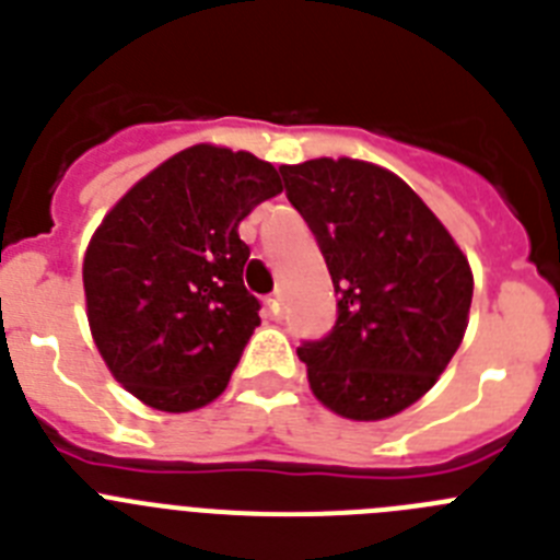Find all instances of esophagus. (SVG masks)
<instances>
[{"instance_id":"34e87169","label":"esophagus","mask_w":560,"mask_h":560,"mask_svg":"<svg viewBox=\"0 0 560 560\" xmlns=\"http://www.w3.org/2000/svg\"><path fill=\"white\" fill-rule=\"evenodd\" d=\"M266 305H269V314L275 316V319H280L283 316V294H275L266 300Z\"/></svg>"}]
</instances>
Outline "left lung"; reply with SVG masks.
Segmentation results:
<instances>
[{"mask_svg":"<svg viewBox=\"0 0 560 560\" xmlns=\"http://www.w3.org/2000/svg\"><path fill=\"white\" fill-rule=\"evenodd\" d=\"M339 294L323 341L296 355L316 400L348 420L404 412L438 384L468 328V257L418 192L373 162L280 165Z\"/></svg>","mask_w":560,"mask_h":560,"instance_id":"obj_1","label":"left lung"}]
</instances>
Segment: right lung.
I'll use <instances>...</instances> for the list:
<instances>
[{
  "label": "right lung",
  "mask_w": 560,
  "mask_h": 560,
  "mask_svg": "<svg viewBox=\"0 0 560 560\" xmlns=\"http://www.w3.org/2000/svg\"><path fill=\"white\" fill-rule=\"evenodd\" d=\"M283 192L271 162L199 142L122 196L83 255L86 319L108 373L160 412H192L230 384L260 303L237 224Z\"/></svg>",
  "instance_id": "add662e5"
}]
</instances>
